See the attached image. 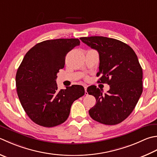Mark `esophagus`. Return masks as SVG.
<instances>
[{
  "mask_svg": "<svg viewBox=\"0 0 157 157\" xmlns=\"http://www.w3.org/2000/svg\"><path fill=\"white\" fill-rule=\"evenodd\" d=\"M84 89H85V94H87V86H84Z\"/></svg>",
  "mask_w": 157,
  "mask_h": 157,
  "instance_id": "obj_1",
  "label": "esophagus"
}]
</instances>
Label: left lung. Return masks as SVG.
<instances>
[{
    "instance_id": "1",
    "label": "left lung",
    "mask_w": 157,
    "mask_h": 157,
    "mask_svg": "<svg viewBox=\"0 0 157 157\" xmlns=\"http://www.w3.org/2000/svg\"><path fill=\"white\" fill-rule=\"evenodd\" d=\"M82 41L99 54V83L109 85L105 94L96 86L88 87L96 105L89 110L94 121L107 125L121 123L133 112L142 93V68L129 45L119 40L94 36L81 37Z\"/></svg>"
}]
</instances>
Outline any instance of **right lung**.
<instances>
[{
    "instance_id": "1",
    "label": "right lung",
    "mask_w": 157,
    "mask_h": 157,
    "mask_svg": "<svg viewBox=\"0 0 157 157\" xmlns=\"http://www.w3.org/2000/svg\"><path fill=\"white\" fill-rule=\"evenodd\" d=\"M79 44L78 39L46 40L24 57L15 76L17 93L24 111L36 124L53 127L63 123L74 101L84 94L80 85L59 90L56 81L67 54Z\"/></svg>"
}]
</instances>
